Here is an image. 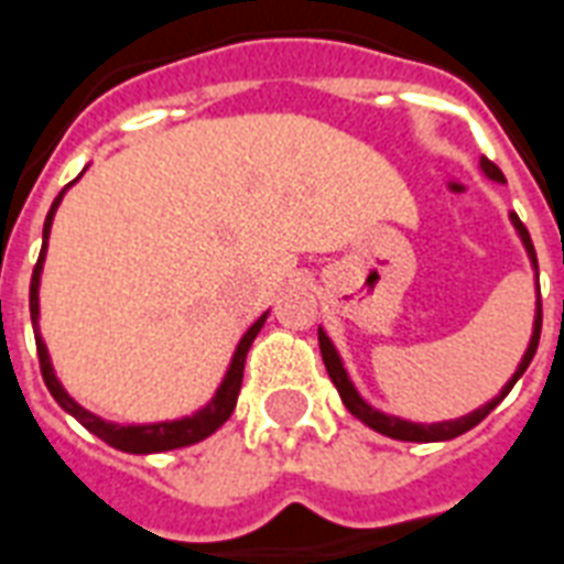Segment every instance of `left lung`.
Wrapping results in <instances>:
<instances>
[{
  "instance_id": "obj_1",
  "label": "left lung",
  "mask_w": 564,
  "mask_h": 564,
  "mask_svg": "<svg viewBox=\"0 0 564 564\" xmlns=\"http://www.w3.org/2000/svg\"><path fill=\"white\" fill-rule=\"evenodd\" d=\"M479 167H482V173H486L488 178L506 182L503 173H500V167H497L495 161L479 159ZM509 220H512L514 232H518L523 250H527V256H530L535 279H539V259H535V247H532L527 226L518 220V214L514 212L509 214ZM535 285H539V282H535ZM539 335H541V300L535 303V321H532V335H530V344H527V352H523L521 365H518V370L512 373V379L500 388V394H497L491 403L479 405L477 412L465 414V417H456V421H438V423H414V421H405V417H397V414H386V412H379V409H373V405H370L359 391H356V386H352L350 373H347V368H344L341 356H338V350H335V344H332L329 335H326L323 329H317V341H321V356H323V365H326V373H329L332 386L338 388V394H341L344 405L350 409V414H356L365 426L382 432V435H388V438L421 441V444H426V441H449V438H456V435H462V432L474 430V426H477V423L482 421V417H486V414L491 412V409H495V405L509 394V391H512L514 382L523 377V370L530 368L532 356H535V350H539Z\"/></svg>"
}]
</instances>
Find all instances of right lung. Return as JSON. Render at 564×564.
<instances>
[{"instance_id":"1","label":"right lung","mask_w":564,"mask_h":564,"mask_svg":"<svg viewBox=\"0 0 564 564\" xmlns=\"http://www.w3.org/2000/svg\"><path fill=\"white\" fill-rule=\"evenodd\" d=\"M85 173V170H82ZM78 173L69 185H76ZM69 185L55 196L50 214H46V223H43V247L41 256H37V264H34L32 273V288H29V308H32V326H34V341H37V359H41V373L43 382L50 388V394L55 397V403L64 409L67 414H73L87 432H94L96 438H102L105 444L111 447L123 449V453H138V456H147V453H164V449H178L187 447V444H196V441L208 438L212 432H217L223 423L229 421V414L235 412V403H238V391H241V379H243V361H247V352H250L256 335L261 332L264 321H268V312L261 314L259 321L252 323L250 329L243 332L241 341L235 347L232 361L226 368V377L217 386L214 397L203 409H196L194 414H185V417H176V421H155V423H115L105 421L99 414L87 412L85 405H78L73 397L67 394V388L61 386V379L55 377V368H52L50 350H46V341L41 335V273H43V261H46V247H50V232H52V217L58 212L61 199L69 191Z\"/></svg>"}]
</instances>
